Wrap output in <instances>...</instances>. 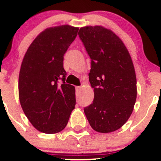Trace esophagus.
Segmentation results:
<instances>
[{
	"mask_svg": "<svg viewBox=\"0 0 161 161\" xmlns=\"http://www.w3.org/2000/svg\"><path fill=\"white\" fill-rule=\"evenodd\" d=\"M75 90H76V91H80L81 90H82V86H76L75 87Z\"/></svg>",
	"mask_w": 161,
	"mask_h": 161,
	"instance_id": "obj_1",
	"label": "esophagus"
}]
</instances>
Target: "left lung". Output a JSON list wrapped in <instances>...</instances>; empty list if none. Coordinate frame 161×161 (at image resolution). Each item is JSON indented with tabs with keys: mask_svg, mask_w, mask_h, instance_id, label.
Instances as JSON below:
<instances>
[{
	"mask_svg": "<svg viewBox=\"0 0 161 161\" xmlns=\"http://www.w3.org/2000/svg\"><path fill=\"white\" fill-rule=\"evenodd\" d=\"M78 35L90 57L89 79L94 91L93 101L84 112L92 129L112 132L125 124L136 100L131 56L121 39L103 26L82 27Z\"/></svg>",
	"mask_w": 161,
	"mask_h": 161,
	"instance_id": "1",
	"label": "left lung"
}]
</instances>
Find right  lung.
Segmentation results:
<instances>
[{
  "instance_id": "right-lung-1",
  "label": "right lung",
  "mask_w": 161,
  "mask_h": 161,
  "mask_svg": "<svg viewBox=\"0 0 161 161\" xmlns=\"http://www.w3.org/2000/svg\"><path fill=\"white\" fill-rule=\"evenodd\" d=\"M78 31L69 25L46 29L32 41L22 60L19 100L29 121L41 132L62 131L75 108V89L65 83L63 61Z\"/></svg>"
}]
</instances>
